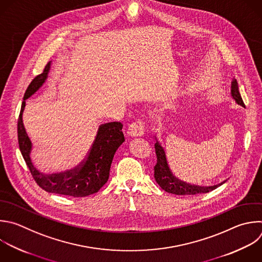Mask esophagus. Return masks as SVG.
Instances as JSON below:
<instances>
[{
    "instance_id": "1",
    "label": "esophagus",
    "mask_w": 262,
    "mask_h": 262,
    "mask_svg": "<svg viewBox=\"0 0 262 262\" xmlns=\"http://www.w3.org/2000/svg\"><path fill=\"white\" fill-rule=\"evenodd\" d=\"M145 133V123L141 119L134 121L128 127V134L134 137H141Z\"/></svg>"
}]
</instances>
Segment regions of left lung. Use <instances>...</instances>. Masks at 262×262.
Returning a JSON list of instances; mask_svg holds the SVG:
<instances>
[{"mask_svg": "<svg viewBox=\"0 0 262 262\" xmlns=\"http://www.w3.org/2000/svg\"><path fill=\"white\" fill-rule=\"evenodd\" d=\"M231 96L238 105L245 107V104L243 102V99L238 91L237 81L235 79L231 83ZM154 148H155V153L157 157V161L154 166V179L164 191L172 194H177V195H186V194L195 195V194H203V193L210 192L217 187V185L209 186V187L195 186L179 180L178 178L173 176V173L169 169V166L166 160V155L161 145L158 142H156L154 144Z\"/></svg>", "mask_w": 262, "mask_h": 262, "instance_id": "obj_1", "label": "left lung"}]
</instances>
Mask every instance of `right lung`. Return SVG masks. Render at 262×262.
I'll return each mask as SVG.
<instances>
[{
  "instance_id": "right-lung-1",
  "label": "right lung",
  "mask_w": 262,
  "mask_h": 262,
  "mask_svg": "<svg viewBox=\"0 0 262 262\" xmlns=\"http://www.w3.org/2000/svg\"><path fill=\"white\" fill-rule=\"evenodd\" d=\"M49 69L50 62L45 66L41 74L32 80L25 93L17 122L19 149L34 180L43 190L73 198L89 196L97 193L109 179L114 154L125 140L122 133L123 124L117 121L102 124L99 127L96 140L89 154L74 169L62 173H54V175H43L33 165L31 160L32 143L23 122V112L26 106V100L42 86L47 78Z\"/></svg>"
}]
</instances>
